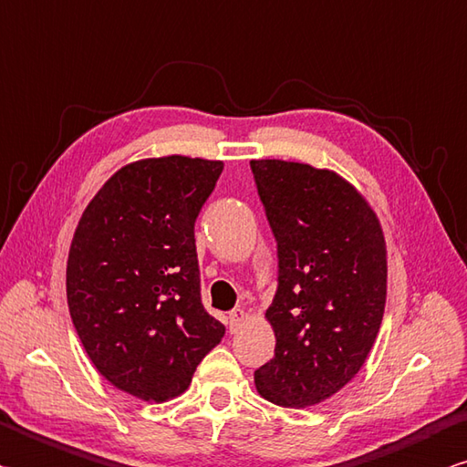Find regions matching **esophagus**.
Segmentation results:
<instances>
[{"label": "esophagus", "instance_id": "1", "mask_svg": "<svg viewBox=\"0 0 467 467\" xmlns=\"http://www.w3.org/2000/svg\"><path fill=\"white\" fill-rule=\"evenodd\" d=\"M244 318H247V315H244V310L241 308H234L233 312H228V330L234 333V330L243 325Z\"/></svg>", "mask_w": 467, "mask_h": 467}]
</instances>
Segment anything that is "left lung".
I'll list each match as a JSON object with an SVG mask.
<instances>
[{
  "label": "left lung",
  "mask_w": 467,
  "mask_h": 467,
  "mask_svg": "<svg viewBox=\"0 0 467 467\" xmlns=\"http://www.w3.org/2000/svg\"><path fill=\"white\" fill-rule=\"evenodd\" d=\"M277 243V292L265 312L275 353L257 392L304 409L338 392L366 363L386 306V241L366 198L328 169L251 161Z\"/></svg>",
  "instance_id": "1"
}]
</instances>
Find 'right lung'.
<instances>
[{
	"mask_svg": "<svg viewBox=\"0 0 467 467\" xmlns=\"http://www.w3.org/2000/svg\"><path fill=\"white\" fill-rule=\"evenodd\" d=\"M223 161L142 159L104 183L75 228L67 302L109 384L147 402L185 392L224 325L200 296L193 226Z\"/></svg>",
	"mask_w": 467,
	"mask_h": 467,
	"instance_id": "right-lung-1",
	"label": "right lung"
}]
</instances>
